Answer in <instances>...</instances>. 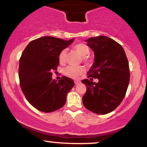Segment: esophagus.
I'll use <instances>...</instances> for the list:
<instances>
[{"mask_svg": "<svg viewBox=\"0 0 147 147\" xmlns=\"http://www.w3.org/2000/svg\"><path fill=\"white\" fill-rule=\"evenodd\" d=\"M74 83H75V84H79L80 83V80H75L74 81Z\"/></svg>", "mask_w": 147, "mask_h": 147, "instance_id": "34e87169", "label": "esophagus"}]
</instances>
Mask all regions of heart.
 <instances>
[{"mask_svg":"<svg viewBox=\"0 0 147 147\" xmlns=\"http://www.w3.org/2000/svg\"><path fill=\"white\" fill-rule=\"evenodd\" d=\"M74 49L78 52L81 57H82V61L85 64L90 65L93 63V59L88 54L90 53V49L88 46L85 43H78L74 46ZM67 50L66 49H63L60 52L59 54V61L61 64H63L66 61ZM84 72V69L82 66H67L63 70V73L67 76L72 78H76L79 77Z\"/></svg>","mask_w":147,"mask_h":147,"instance_id":"obj_1","label":"heart"}]
</instances>
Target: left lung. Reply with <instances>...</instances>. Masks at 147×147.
Segmentation results:
<instances>
[{"label":"left lung","mask_w":147,"mask_h":147,"mask_svg":"<svg viewBox=\"0 0 147 147\" xmlns=\"http://www.w3.org/2000/svg\"><path fill=\"white\" fill-rule=\"evenodd\" d=\"M95 53V62L82 81L86 91L82 97L85 108L98 115L113 111L125 97L129 82V63L123 47L106 36L86 41ZM97 78V83L92 82Z\"/></svg>","instance_id":"obj_1"}]
</instances>
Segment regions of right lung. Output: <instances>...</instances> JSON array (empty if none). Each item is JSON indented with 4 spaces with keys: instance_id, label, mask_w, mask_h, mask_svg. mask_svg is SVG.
<instances>
[{
    "instance_id": "1",
    "label": "right lung",
    "mask_w": 147,
    "mask_h": 147,
    "mask_svg": "<svg viewBox=\"0 0 147 147\" xmlns=\"http://www.w3.org/2000/svg\"><path fill=\"white\" fill-rule=\"evenodd\" d=\"M74 39L65 41L53 37H42L28 43L19 63L20 85L27 100L36 109L52 112L64 106L67 95L74 85L73 80L63 76L52 79L57 70L59 54Z\"/></svg>"
}]
</instances>
